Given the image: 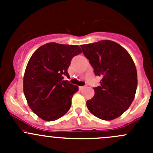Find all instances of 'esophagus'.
Segmentation results:
<instances>
[{
  "instance_id": "34e87169",
  "label": "esophagus",
  "mask_w": 153,
  "mask_h": 153,
  "mask_svg": "<svg viewBox=\"0 0 153 153\" xmlns=\"http://www.w3.org/2000/svg\"><path fill=\"white\" fill-rule=\"evenodd\" d=\"M84 87H85V86H79V89H81H81H84Z\"/></svg>"
}]
</instances>
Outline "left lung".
Segmentation results:
<instances>
[{
    "label": "left lung",
    "mask_w": 153,
    "mask_h": 153,
    "mask_svg": "<svg viewBox=\"0 0 153 153\" xmlns=\"http://www.w3.org/2000/svg\"><path fill=\"white\" fill-rule=\"evenodd\" d=\"M95 75L102 78L86 101L89 112L105 121L118 118L129 107L138 85L135 65L124 47L109 40L81 45Z\"/></svg>",
    "instance_id": "obj_1"
}]
</instances>
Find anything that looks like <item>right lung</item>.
Masks as SVG:
<instances>
[{"mask_svg": "<svg viewBox=\"0 0 153 153\" xmlns=\"http://www.w3.org/2000/svg\"><path fill=\"white\" fill-rule=\"evenodd\" d=\"M78 45L48 43L32 54L24 77V92L30 109L39 118L52 121L69 111L78 86L64 81L69 78L71 60L81 53Z\"/></svg>", "mask_w": 153, "mask_h": 153, "instance_id": "add662e5", "label": "right lung"}]
</instances>
